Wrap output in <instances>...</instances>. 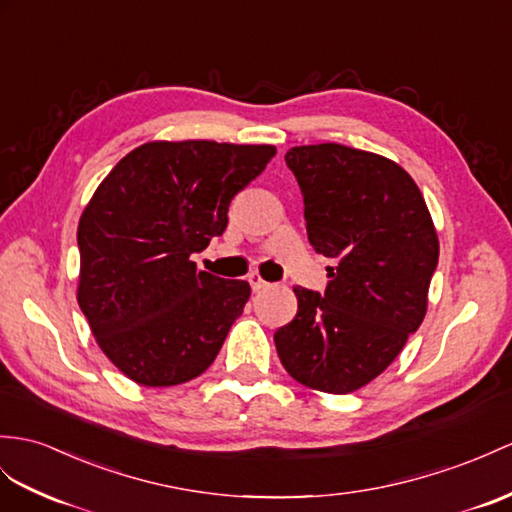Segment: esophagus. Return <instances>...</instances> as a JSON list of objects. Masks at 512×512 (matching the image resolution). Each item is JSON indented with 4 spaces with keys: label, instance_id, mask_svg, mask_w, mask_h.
I'll return each mask as SVG.
<instances>
[{
    "label": "esophagus",
    "instance_id": "esophagus-1",
    "mask_svg": "<svg viewBox=\"0 0 512 512\" xmlns=\"http://www.w3.org/2000/svg\"><path fill=\"white\" fill-rule=\"evenodd\" d=\"M247 282H249V286H252V291H260V289H265V286H267V282L260 278L258 273H249Z\"/></svg>",
    "mask_w": 512,
    "mask_h": 512
}]
</instances>
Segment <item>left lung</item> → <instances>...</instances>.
I'll list each match as a JSON object with an SVG mask.
<instances>
[{
  "instance_id": "8db88e82",
  "label": "left lung",
  "mask_w": 512,
  "mask_h": 512,
  "mask_svg": "<svg viewBox=\"0 0 512 512\" xmlns=\"http://www.w3.org/2000/svg\"><path fill=\"white\" fill-rule=\"evenodd\" d=\"M304 197L308 241L332 258L323 293L297 286L273 341L310 389L352 393L389 367L426 317L439 239L415 180L393 160L339 143L284 156Z\"/></svg>"
}]
</instances>
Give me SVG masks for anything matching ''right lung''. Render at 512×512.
Instances as JSON below:
<instances>
[{"label": "right lung", "instance_id": "right-lung-1", "mask_svg": "<svg viewBox=\"0 0 512 512\" xmlns=\"http://www.w3.org/2000/svg\"><path fill=\"white\" fill-rule=\"evenodd\" d=\"M273 156V145L145 143L97 186L78 226V304L130 380L173 386L213 365L252 291L191 256L228 228L234 195Z\"/></svg>", "mask_w": 512, "mask_h": 512}]
</instances>
